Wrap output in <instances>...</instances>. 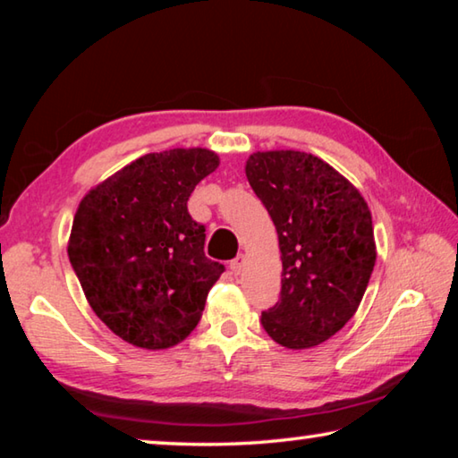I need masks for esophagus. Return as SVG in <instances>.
<instances>
[{"mask_svg":"<svg viewBox=\"0 0 458 458\" xmlns=\"http://www.w3.org/2000/svg\"><path fill=\"white\" fill-rule=\"evenodd\" d=\"M242 267H244V254H238L234 260H230V270L234 275H240V270H242Z\"/></svg>","mask_w":458,"mask_h":458,"instance_id":"1","label":"esophagus"}]
</instances>
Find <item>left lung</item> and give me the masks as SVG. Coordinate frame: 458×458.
<instances>
[{"mask_svg":"<svg viewBox=\"0 0 458 458\" xmlns=\"http://www.w3.org/2000/svg\"><path fill=\"white\" fill-rule=\"evenodd\" d=\"M246 177L275 222L283 278L260 323L278 345L309 350L352 319L376 265L369 208L355 185L305 151H259Z\"/></svg>","mask_w":458,"mask_h":458,"instance_id":"left-lung-1","label":"left lung"}]
</instances>
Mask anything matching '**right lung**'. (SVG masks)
I'll use <instances>...</instances> for the list:
<instances>
[{
  "label": "right lung",
  "mask_w": 458,
  "mask_h": 458,
  "mask_svg": "<svg viewBox=\"0 0 458 458\" xmlns=\"http://www.w3.org/2000/svg\"><path fill=\"white\" fill-rule=\"evenodd\" d=\"M218 164L199 147L147 153L92 188L74 214L68 259L92 311L131 345L183 341L224 273L188 212L193 188Z\"/></svg>",
  "instance_id": "add662e5"
}]
</instances>
